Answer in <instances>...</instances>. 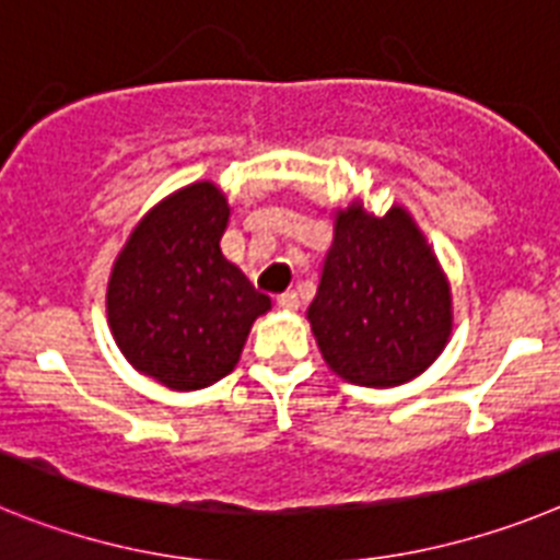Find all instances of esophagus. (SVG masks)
Here are the masks:
<instances>
[{
    "label": "esophagus",
    "instance_id": "1",
    "mask_svg": "<svg viewBox=\"0 0 560 560\" xmlns=\"http://www.w3.org/2000/svg\"><path fill=\"white\" fill-rule=\"evenodd\" d=\"M276 304H279L281 310H299V293H293V290H287V293H281L279 299H276Z\"/></svg>",
    "mask_w": 560,
    "mask_h": 560
}]
</instances>
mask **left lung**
Returning <instances> with one entry per match:
<instances>
[{
  "label": "left lung",
  "mask_w": 560,
  "mask_h": 560,
  "mask_svg": "<svg viewBox=\"0 0 560 560\" xmlns=\"http://www.w3.org/2000/svg\"><path fill=\"white\" fill-rule=\"evenodd\" d=\"M307 320L327 366L354 386H400L440 358L454 332V295L406 208L377 217L352 199L335 211Z\"/></svg>",
  "instance_id": "left-lung-1"
}]
</instances>
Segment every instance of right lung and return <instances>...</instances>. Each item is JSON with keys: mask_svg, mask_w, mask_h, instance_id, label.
I'll use <instances>...</instances> for the list:
<instances>
[{"mask_svg": "<svg viewBox=\"0 0 560 560\" xmlns=\"http://www.w3.org/2000/svg\"><path fill=\"white\" fill-rule=\"evenodd\" d=\"M228 220L225 191L199 179L160 199L112 265V338L140 374L174 392H197L231 374L253 320L273 307L222 256Z\"/></svg>", "mask_w": 560, "mask_h": 560, "instance_id": "right-lung-1", "label": "right lung"}]
</instances>
